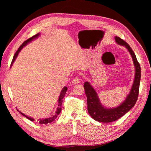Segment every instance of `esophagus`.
I'll list each match as a JSON object with an SVG mask.
<instances>
[{"label": "esophagus", "mask_w": 151, "mask_h": 151, "mask_svg": "<svg viewBox=\"0 0 151 151\" xmlns=\"http://www.w3.org/2000/svg\"><path fill=\"white\" fill-rule=\"evenodd\" d=\"M79 77H76L75 78H74V79L72 80V83L73 84H77L79 83Z\"/></svg>", "instance_id": "34e87169"}]
</instances>
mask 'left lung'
Instances as JSON below:
<instances>
[{
  "label": "left lung",
  "mask_w": 151,
  "mask_h": 151,
  "mask_svg": "<svg viewBox=\"0 0 151 151\" xmlns=\"http://www.w3.org/2000/svg\"><path fill=\"white\" fill-rule=\"evenodd\" d=\"M115 42L118 45L124 46L129 52L132 58L135 67V76L134 83L132 84L129 94L127 96L120 104L115 108L104 107L101 104L99 98L98 94L89 82L86 81L84 84L85 93L87 96L88 103V111L94 120L99 122L109 123L116 121L119 119L134 106L138 98L140 81L141 76L140 66L133 50H132L129 44L127 43L118 36L115 37Z\"/></svg>",
  "instance_id": "8db88e82"
}]
</instances>
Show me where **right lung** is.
Returning <instances> with one entry per match:
<instances>
[{"mask_svg": "<svg viewBox=\"0 0 151 151\" xmlns=\"http://www.w3.org/2000/svg\"><path fill=\"white\" fill-rule=\"evenodd\" d=\"M40 33L36 34V35H35V36H32L31 38H30L27 40L26 41H25V42L21 45V46L19 47V48H18V50H17V52H16V53L14 54V57H13V58H12V62H11V66L12 65L14 62V61L16 60V59L17 57L18 56V54H19V53L21 52V50L22 48H23V47H24L26 46V45H27L28 43H29L30 42H31L32 41L34 40H36V38H38L39 36H40ZM67 91V87H66V86H65L64 88H63L62 89V90L61 91V92H60V96H59L58 99V106H57V111H55V114L54 115H53V116H51V117L46 118H42V119H39L38 120H39V123H40V124H47V123H51V122H52L53 121H54L56 119V118L57 117L58 115H59V114H60V113L61 112V110H62V101H63V97L65 96V94H66ZM17 110L18 111H19V112L21 114V115H22L24 116H25L26 118H28V119H29V120H31V121H32V122L35 121V119H34L33 118L29 117V116H28L26 115L25 114L22 113V112L19 111V110H18V109H17Z\"/></svg>", "mask_w": 151, "mask_h": 151, "instance_id": "obj_1", "label": "right lung"}]
</instances>
